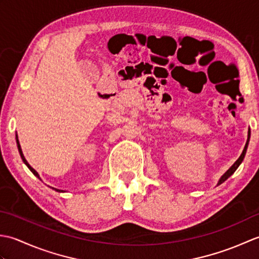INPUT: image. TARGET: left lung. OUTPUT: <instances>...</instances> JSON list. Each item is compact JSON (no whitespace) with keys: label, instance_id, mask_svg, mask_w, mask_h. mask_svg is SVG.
Wrapping results in <instances>:
<instances>
[{"label":"left lung","instance_id":"left-lung-1","mask_svg":"<svg viewBox=\"0 0 259 259\" xmlns=\"http://www.w3.org/2000/svg\"><path fill=\"white\" fill-rule=\"evenodd\" d=\"M249 137H250V135H249V131H248V139H247V142H246V145H245V148H244V150H243V152H241V155H240V157L237 159V160H236V162L233 164L232 167H230L226 172H225L223 176H222V178L219 179V181H218V184H217V186H219L221 184H223L224 181H226L230 176H232L235 171H236V169H237L238 167H239V164L243 162V160H244V158H245V155H246V151H247V147H248V142H249Z\"/></svg>","mask_w":259,"mask_h":259}]
</instances>
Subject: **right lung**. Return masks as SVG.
<instances>
[{
    "label": "right lung",
    "instance_id": "obj_1",
    "mask_svg": "<svg viewBox=\"0 0 259 259\" xmlns=\"http://www.w3.org/2000/svg\"><path fill=\"white\" fill-rule=\"evenodd\" d=\"M16 145H18V149H19V152H20V156H21V158H22V160H23V162L26 164V166H27V168H29L30 170H31V171L33 172V175H34V176H36V177L38 178V179H41L40 178V176H38V174L35 171V170L34 169H33L31 166H30V164H29V162H27L26 161V159L24 158V156H23V152H22V149H21V146H20V142H19V139H18V135H16ZM52 189H54V190H56V191H59V192H64L63 190H60V189H56V188H52Z\"/></svg>",
    "mask_w": 259,
    "mask_h": 259
}]
</instances>
